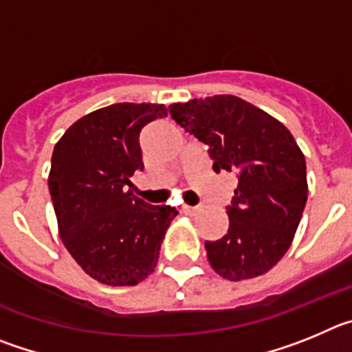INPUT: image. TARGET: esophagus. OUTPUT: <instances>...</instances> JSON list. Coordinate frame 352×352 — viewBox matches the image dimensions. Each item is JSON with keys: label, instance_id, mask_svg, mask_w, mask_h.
Wrapping results in <instances>:
<instances>
[{"label": "esophagus", "instance_id": "1", "mask_svg": "<svg viewBox=\"0 0 352 352\" xmlns=\"http://www.w3.org/2000/svg\"><path fill=\"white\" fill-rule=\"evenodd\" d=\"M184 212H186V214H189V215H195V214H198L199 212V207H191V205H184Z\"/></svg>", "mask_w": 352, "mask_h": 352}]
</instances>
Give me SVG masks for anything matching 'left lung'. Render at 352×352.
<instances>
[{
    "label": "left lung",
    "mask_w": 352,
    "mask_h": 352,
    "mask_svg": "<svg viewBox=\"0 0 352 352\" xmlns=\"http://www.w3.org/2000/svg\"><path fill=\"white\" fill-rule=\"evenodd\" d=\"M177 124L208 145L215 173H235L230 228L205 242L215 274L243 280L267 274L286 254L307 204L305 156L289 129L265 110L231 94L173 103Z\"/></svg>",
    "instance_id": "1"
}]
</instances>
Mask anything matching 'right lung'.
<instances>
[{
	"instance_id": "1",
	"label": "right lung",
	"mask_w": 352,
	"mask_h": 352,
	"mask_svg": "<svg viewBox=\"0 0 352 352\" xmlns=\"http://www.w3.org/2000/svg\"><path fill=\"white\" fill-rule=\"evenodd\" d=\"M166 113L154 103L103 107L74 122L54 147L49 191L59 236L82 270L107 286H135L153 274L177 215L126 189L144 170L142 129Z\"/></svg>"
}]
</instances>
